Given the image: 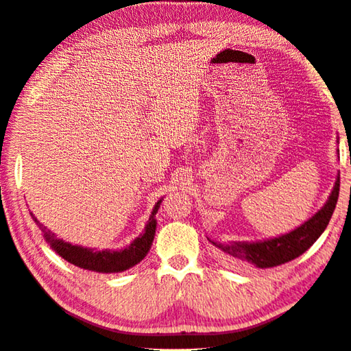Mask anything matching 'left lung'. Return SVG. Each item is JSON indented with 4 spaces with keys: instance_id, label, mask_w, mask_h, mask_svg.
<instances>
[{
    "instance_id": "1",
    "label": "left lung",
    "mask_w": 351,
    "mask_h": 351,
    "mask_svg": "<svg viewBox=\"0 0 351 351\" xmlns=\"http://www.w3.org/2000/svg\"><path fill=\"white\" fill-rule=\"evenodd\" d=\"M339 186H341V175L337 173L335 187L322 209L286 234L256 242H217L209 237L208 241L219 250L225 264L237 269H270L286 264L303 254L325 231L335 213Z\"/></svg>"
}]
</instances>
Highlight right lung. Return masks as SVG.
<instances>
[{"mask_svg":"<svg viewBox=\"0 0 351 351\" xmlns=\"http://www.w3.org/2000/svg\"><path fill=\"white\" fill-rule=\"evenodd\" d=\"M160 203H162V198L154 204L153 213L149 215V220L142 234L136 237L130 245L121 250H97L73 245V243L56 237L51 231H48L45 226L40 225V221L32 215V213L31 217L36 221V225L42 230L45 241L66 263L86 270L98 271V274H119V271H125L134 267L148 254L156 234V225H158L156 213H158Z\"/></svg>","mask_w":351,"mask_h":351,"instance_id":"obj_1","label":"right lung"}]
</instances>
